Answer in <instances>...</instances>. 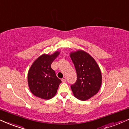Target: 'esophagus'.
<instances>
[{
  "label": "esophagus",
  "instance_id": "esophagus-1",
  "mask_svg": "<svg viewBox=\"0 0 129 129\" xmlns=\"http://www.w3.org/2000/svg\"><path fill=\"white\" fill-rule=\"evenodd\" d=\"M61 81H62V82H66V79H64V78H63V79H61Z\"/></svg>",
  "mask_w": 129,
  "mask_h": 129
}]
</instances>
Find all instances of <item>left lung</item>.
<instances>
[{"instance_id":"1","label":"left lung","mask_w":129,"mask_h":129,"mask_svg":"<svg viewBox=\"0 0 129 129\" xmlns=\"http://www.w3.org/2000/svg\"><path fill=\"white\" fill-rule=\"evenodd\" d=\"M77 74V80L71 85L74 96L87 101L98 93L102 85L101 69L93 57L83 50L70 53Z\"/></svg>"}]
</instances>
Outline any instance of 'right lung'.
I'll return each instance as SVG.
<instances>
[{"mask_svg": "<svg viewBox=\"0 0 129 129\" xmlns=\"http://www.w3.org/2000/svg\"><path fill=\"white\" fill-rule=\"evenodd\" d=\"M59 54L58 51L52 54H43L33 61L28 70V87L31 93L38 98L48 100L57 93L61 81L57 77L51 65Z\"/></svg>", "mask_w": 129, "mask_h": 129, "instance_id": "right-lung-1", "label": "right lung"}]
</instances>
